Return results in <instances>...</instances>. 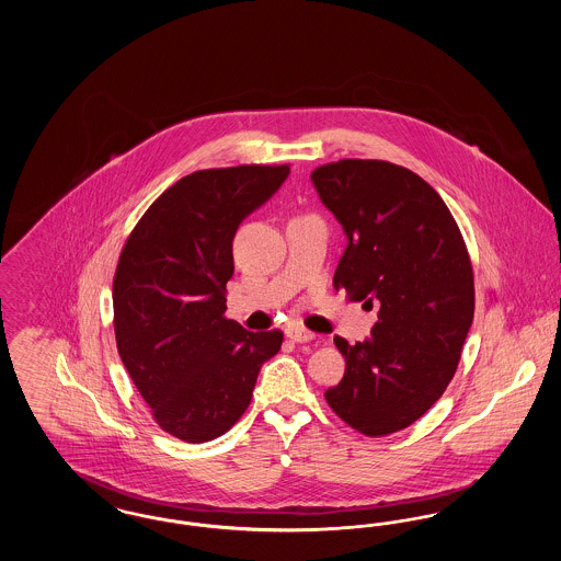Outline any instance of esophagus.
Listing matches in <instances>:
<instances>
[{
	"label": "esophagus",
	"mask_w": 561,
	"mask_h": 561,
	"mask_svg": "<svg viewBox=\"0 0 561 561\" xmlns=\"http://www.w3.org/2000/svg\"><path fill=\"white\" fill-rule=\"evenodd\" d=\"M288 339L294 341V343H309V341H313L316 339V334L313 332H309V330H305V328H300V325H293V328H288Z\"/></svg>",
	"instance_id": "34e87169"
}]
</instances>
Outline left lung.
Listing matches in <instances>:
<instances>
[{"label": "left lung", "mask_w": 561, "mask_h": 561, "mask_svg": "<svg viewBox=\"0 0 561 561\" xmlns=\"http://www.w3.org/2000/svg\"><path fill=\"white\" fill-rule=\"evenodd\" d=\"M311 181L347 236L334 288L378 305L370 339H334L347 368L325 401L382 437L419 421L453 380L476 309L471 259L439 193L408 168L341 160Z\"/></svg>", "instance_id": "obj_1"}]
</instances>
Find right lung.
<instances>
[{
    "instance_id": "add662e5",
    "label": "right lung",
    "mask_w": 561,
    "mask_h": 561,
    "mask_svg": "<svg viewBox=\"0 0 561 561\" xmlns=\"http://www.w3.org/2000/svg\"><path fill=\"white\" fill-rule=\"evenodd\" d=\"M290 165L197 170L142 214L113 277L119 357L165 433L202 444L250 405L261 366L284 341L227 320V282L241 220L288 179Z\"/></svg>"
}]
</instances>
